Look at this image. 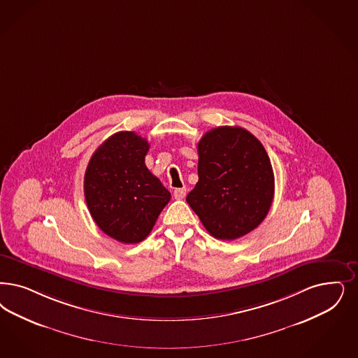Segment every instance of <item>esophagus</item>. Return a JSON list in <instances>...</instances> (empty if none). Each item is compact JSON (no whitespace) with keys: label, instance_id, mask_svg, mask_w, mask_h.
Instances as JSON below:
<instances>
[{"label":"esophagus","instance_id":"34e87169","mask_svg":"<svg viewBox=\"0 0 358 358\" xmlns=\"http://www.w3.org/2000/svg\"><path fill=\"white\" fill-rule=\"evenodd\" d=\"M173 196L176 199H182L186 196V187H178V189H174V193Z\"/></svg>","mask_w":358,"mask_h":358}]
</instances>
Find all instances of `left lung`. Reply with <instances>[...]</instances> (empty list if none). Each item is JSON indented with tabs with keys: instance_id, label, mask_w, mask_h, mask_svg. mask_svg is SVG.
<instances>
[{
	"instance_id": "1",
	"label": "left lung",
	"mask_w": 358,
	"mask_h": 358,
	"mask_svg": "<svg viewBox=\"0 0 358 358\" xmlns=\"http://www.w3.org/2000/svg\"><path fill=\"white\" fill-rule=\"evenodd\" d=\"M198 182L186 201L217 239L257 229L271 208L273 172L259 140L241 127H218L197 145Z\"/></svg>"
}]
</instances>
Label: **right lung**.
<instances>
[{
  "mask_svg": "<svg viewBox=\"0 0 358 358\" xmlns=\"http://www.w3.org/2000/svg\"><path fill=\"white\" fill-rule=\"evenodd\" d=\"M147 138L135 132L108 137L87 165L85 197L103 233L122 243H138L152 231L171 193L145 165Z\"/></svg>",
  "mask_w": 358,
  "mask_h": 358,
  "instance_id": "right-lung-1",
  "label": "right lung"
}]
</instances>
